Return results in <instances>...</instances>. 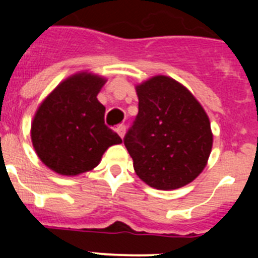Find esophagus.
Here are the masks:
<instances>
[{"instance_id": "esophagus-1", "label": "esophagus", "mask_w": 258, "mask_h": 258, "mask_svg": "<svg viewBox=\"0 0 258 258\" xmlns=\"http://www.w3.org/2000/svg\"><path fill=\"white\" fill-rule=\"evenodd\" d=\"M125 129H126V127H125V125H117V127H116V132H117V134L120 137H121V138H124V136H125Z\"/></svg>"}]
</instances>
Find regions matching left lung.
<instances>
[{
  "instance_id": "8db88e82",
  "label": "left lung",
  "mask_w": 258,
  "mask_h": 258,
  "mask_svg": "<svg viewBox=\"0 0 258 258\" xmlns=\"http://www.w3.org/2000/svg\"><path fill=\"white\" fill-rule=\"evenodd\" d=\"M138 115L124 145L137 175L157 190L192 182L208 163L211 121L198 99L174 79L157 75L136 86Z\"/></svg>"
}]
</instances>
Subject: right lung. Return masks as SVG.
<instances>
[{"mask_svg": "<svg viewBox=\"0 0 258 258\" xmlns=\"http://www.w3.org/2000/svg\"><path fill=\"white\" fill-rule=\"evenodd\" d=\"M107 80L89 71L63 80L36 111L31 140L40 160L60 175L94 169L108 147L122 143L104 124L106 107L97 99Z\"/></svg>", "mask_w": 258, "mask_h": 258, "instance_id": "obj_1", "label": "right lung"}]
</instances>
